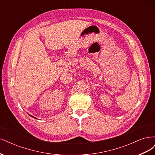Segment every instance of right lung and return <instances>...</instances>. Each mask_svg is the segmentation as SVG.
Here are the masks:
<instances>
[{
  "label": "right lung",
  "mask_w": 155,
  "mask_h": 155,
  "mask_svg": "<svg viewBox=\"0 0 155 155\" xmlns=\"http://www.w3.org/2000/svg\"><path fill=\"white\" fill-rule=\"evenodd\" d=\"M29 115H30V114H29ZM30 116H31V117H32V118H35V119H37V118H35V117H34V116H31V115H30Z\"/></svg>",
  "instance_id": "add662e5"
}]
</instances>
